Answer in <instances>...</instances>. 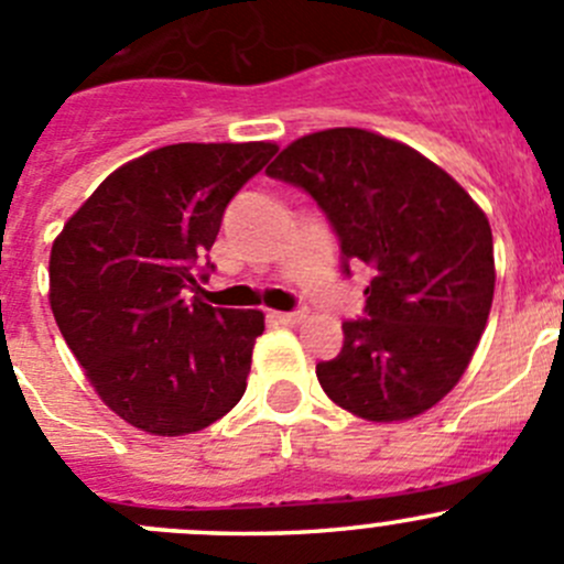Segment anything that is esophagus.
I'll list each match as a JSON object with an SVG mask.
<instances>
[{
    "label": "esophagus",
    "mask_w": 564,
    "mask_h": 564,
    "mask_svg": "<svg viewBox=\"0 0 564 564\" xmlns=\"http://www.w3.org/2000/svg\"><path fill=\"white\" fill-rule=\"evenodd\" d=\"M281 324H297L305 318V311H289V314H272Z\"/></svg>",
    "instance_id": "1"
}]
</instances>
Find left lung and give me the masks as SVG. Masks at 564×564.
<instances>
[{
	"instance_id": "1",
	"label": "left lung",
	"mask_w": 564,
	"mask_h": 564,
	"mask_svg": "<svg viewBox=\"0 0 564 564\" xmlns=\"http://www.w3.org/2000/svg\"><path fill=\"white\" fill-rule=\"evenodd\" d=\"M303 187L349 261L371 267L366 318L344 322L338 357L318 362L322 390L373 423L423 414L458 384L494 300L486 213L436 163L401 141L329 128L292 141L267 166Z\"/></svg>"
}]
</instances>
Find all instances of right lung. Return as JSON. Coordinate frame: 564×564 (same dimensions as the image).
I'll list each match as a JSON object with an SVG mask.
<instances>
[{
  "mask_svg": "<svg viewBox=\"0 0 564 564\" xmlns=\"http://www.w3.org/2000/svg\"><path fill=\"white\" fill-rule=\"evenodd\" d=\"M278 152L270 141L172 144L108 174L54 240L51 311L95 392L155 436L202 431L248 384L261 311L213 308L207 281L226 207Z\"/></svg>",
  "mask_w": 564,
  "mask_h": 564,
  "instance_id": "add662e5",
  "label": "right lung"
}]
</instances>
